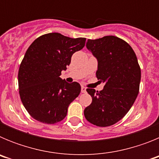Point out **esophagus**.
<instances>
[{
    "instance_id": "1",
    "label": "esophagus",
    "mask_w": 159,
    "mask_h": 159,
    "mask_svg": "<svg viewBox=\"0 0 159 159\" xmlns=\"http://www.w3.org/2000/svg\"><path fill=\"white\" fill-rule=\"evenodd\" d=\"M81 92H82V93H85V92H86V88H85V87H81Z\"/></svg>"
}]
</instances>
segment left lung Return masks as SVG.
I'll list each match as a JSON object with an SVG mask.
<instances>
[{"instance_id": "left-lung-1", "label": "left lung", "mask_w": 159, "mask_h": 159, "mask_svg": "<svg viewBox=\"0 0 159 159\" xmlns=\"http://www.w3.org/2000/svg\"><path fill=\"white\" fill-rule=\"evenodd\" d=\"M86 47L97 59L96 77L105 85L99 92L87 89L92 102L84 109V116L97 127H109L123 119L134 104L141 70L134 50L117 36L88 40Z\"/></svg>"}]
</instances>
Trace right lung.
<instances>
[{
    "label": "right lung",
    "mask_w": 159,
    "mask_h": 159,
    "mask_svg": "<svg viewBox=\"0 0 159 159\" xmlns=\"http://www.w3.org/2000/svg\"><path fill=\"white\" fill-rule=\"evenodd\" d=\"M85 41L86 38L52 32L38 37L29 46L20 65L18 84L22 103L33 119L54 124L66 117L81 87L77 82H66L60 75Z\"/></svg>",
    "instance_id": "1"
}]
</instances>
